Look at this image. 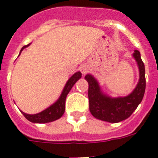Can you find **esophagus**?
I'll use <instances>...</instances> for the list:
<instances>
[{"instance_id": "esophagus-1", "label": "esophagus", "mask_w": 158, "mask_h": 158, "mask_svg": "<svg viewBox=\"0 0 158 158\" xmlns=\"http://www.w3.org/2000/svg\"><path fill=\"white\" fill-rule=\"evenodd\" d=\"M79 69H80V71H81V73L83 74H85L86 73H88V71H89V69H88V67H87L86 65H84V64L81 65Z\"/></svg>"}]
</instances>
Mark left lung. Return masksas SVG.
I'll return each mask as SVG.
<instances>
[{"instance_id": "left-lung-1", "label": "left lung", "mask_w": 158, "mask_h": 158, "mask_svg": "<svg viewBox=\"0 0 158 158\" xmlns=\"http://www.w3.org/2000/svg\"><path fill=\"white\" fill-rule=\"evenodd\" d=\"M133 56L139 69V82L129 96L118 98H108L102 94L100 87L94 77L90 74L85 76V79L89 83V110L97 119L111 123L122 121L130 117L142 102L146 88L144 64L139 51L135 50Z\"/></svg>"}]
</instances>
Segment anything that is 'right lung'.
I'll list each match as a JSON object with an SVG mask.
<instances>
[{"label": "right lung", "mask_w": 158, "mask_h": 158, "mask_svg": "<svg viewBox=\"0 0 158 158\" xmlns=\"http://www.w3.org/2000/svg\"><path fill=\"white\" fill-rule=\"evenodd\" d=\"M28 45L23 47L21 51L23 50V48H27ZM82 76V74L80 72H77L74 74H73L71 78L68 80V82L65 84L64 88V90L62 92L61 95L60 97V98L57 100L56 102H55L52 106H51L48 109L43 110L42 112L35 114V115H28L26 113L21 111L24 115V117L28 120L31 122L33 123H48L51 121H54V120L59 119L64 114V109H65V99H66L67 94H69L72 87L74 86V84L79 80Z\"/></svg>", "instance_id": "1"}]
</instances>
